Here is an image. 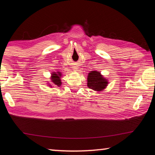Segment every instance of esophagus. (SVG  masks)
Listing matches in <instances>:
<instances>
[{"label": "esophagus", "mask_w": 155, "mask_h": 155, "mask_svg": "<svg viewBox=\"0 0 155 155\" xmlns=\"http://www.w3.org/2000/svg\"><path fill=\"white\" fill-rule=\"evenodd\" d=\"M74 70H77V68H74Z\"/></svg>", "instance_id": "1"}]
</instances>
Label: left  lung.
Returning a JSON list of instances; mask_svg holds the SVG:
<instances>
[{
	"label": "left lung",
	"instance_id": "obj_1",
	"mask_svg": "<svg viewBox=\"0 0 155 155\" xmlns=\"http://www.w3.org/2000/svg\"><path fill=\"white\" fill-rule=\"evenodd\" d=\"M108 84L101 73L97 71H91L87 77V87L95 91L103 90Z\"/></svg>",
	"mask_w": 155,
	"mask_h": 155
}]
</instances>
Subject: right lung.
Here are the masks:
<instances>
[{"instance_id": "add662e5", "label": "right lung", "mask_w": 155, "mask_h": 155, "mask_svg": "<svg viewBox=\"0 0 155 155\" xmlns=\"http://www.w3.org/2000/svg\"><path fill=\"white\" fill-rule=\"evenodd\" d=\"M61 74L60 72H53L52 73V77H51V81L52 82L54 85L58 86L59 87L60 85H61Z\"/></svg>"}]
</instances>
